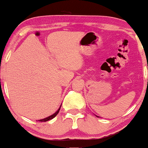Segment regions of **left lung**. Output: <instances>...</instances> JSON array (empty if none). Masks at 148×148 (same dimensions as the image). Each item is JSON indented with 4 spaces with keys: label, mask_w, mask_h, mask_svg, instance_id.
<instances>
[{
    "label": "left lung",
    "mask_w": 148,
    "mask_h": 148,
    "mask_svg": "<svg viewBox=\"0 0 148 148\" xmlns=\"http://www.w3.org/2000/svg\"><path fill=\"white\" fill-rule=\"evenodd\" d=\"M96 117H99V116H97V115H96Z\"/></svg>",
    "instance_id": "8db88e82"
}]
</instances>
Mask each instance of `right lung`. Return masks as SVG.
<instances>
[{
    "mask_svg": "<svg viewBox=\"0 0 148 148\" xmlns=\"http://www.w3.org/2000/svg\"><path fill=\"white\" fill-rule=\"evenodd\" d=\"M61 105L60 106V107H59V108L58 109V110H56L54 114H52V115L49 116V117H45V118H44V119H39V120H38V121H39V122H47V121H49V120H50V119H52L53 118H54V117L57 115V114L59 113V110H60V108H61Z\"/></svg>",
    "mask_w": 148,
    "mask_h": 148,
    "instance_id": "right-lung-1",
    "label": "right lung"
}]
</instances>
